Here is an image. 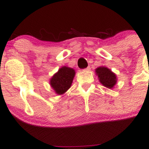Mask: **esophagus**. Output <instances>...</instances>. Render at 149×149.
Instances as JSON below:
<instances>
[{"mask_svg": "<svg viewBox=\"0 0 149 149\" xmlns=\"http://www.w3.org/2000/svg\"><path fill=\"white\" fill-rule=\"evenodd\" d=\"M84 71H90V70H91V67H90V66H88V67L86 68V69H84Z\"/></svg>", "mask_w": 149, "mask_h": 149, "instance_id": "esophagus-1", "label": "esophagus"}]
</instances>
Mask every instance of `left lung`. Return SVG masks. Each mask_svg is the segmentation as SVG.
<instances>
[{"label":"left lung","instance_id":"1","mask_svg":"<svg viewBox=\"0 0 149 149\" xmlns=\"http://www.w3.org/2000/svg\"><path fill=\"white\" fill-rule=\"evenodd\" d=\"M96 74L98 76L100 83L108 88L112 89L117 83V77L108 68L101 66L95 70Z\"/></svg>","mask_w":149,"mask_h":149}]
</instances>
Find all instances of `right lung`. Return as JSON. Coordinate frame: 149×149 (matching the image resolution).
Masks as SVG:
<instances>
[{"instance_id": "right-lung-1", "label": "right lung", "mask_w": 149, "mask_h": 149, "mask_svg": "<svg viewBox=\"0 0 149 149\" xmlns=\"http://www.w3.org/2000/svg\"><path fill=\"white\" fill-rule=\"evenodd\" d=\"M74 75V69L63 66L50 79L49 84L51 87L57 95L64 94L70 88Z\"/></svg>"}]
</instances>
